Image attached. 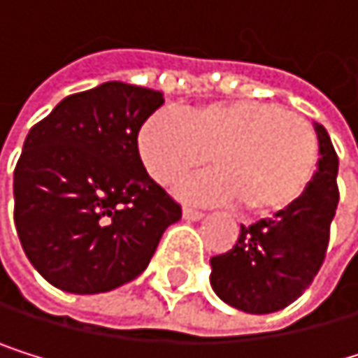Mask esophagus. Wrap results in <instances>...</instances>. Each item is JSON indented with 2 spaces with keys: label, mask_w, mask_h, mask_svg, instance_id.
<instances>
[{
  "label": "esophagus",
  "mask_w": 358,
  "mask_h": 358,
  "mask_svg": "<svg viewBox=\"0 0 358 358\" xmlns=\"http://www.w3.org/2000/svg\"><path fill=\"white\" fill-rule=\"evenodd\" d=\"M182 215H185V219H189V221H197V219H201V217H203V213H201V210L191 208V206H185V208H182Z\"/></svg>",
  "instance_id": "1"
}]
</instances>
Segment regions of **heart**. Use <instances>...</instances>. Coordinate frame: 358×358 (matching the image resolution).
<instances>
[{"label": "heart", "instance_id": "1", "mask_svg": "<svg viewBox=\"0 0 358 358\" xmlns=\"http://www.w3.org/2000/svg\"><path fill=\"white\" fill-rule=\"evenodd\" d=\"M137 148L145 171L163 187L180 182L213 157L217 171L195 178L185 195L208 203L238 201L255 217L296 203L320 159L311 122L262 101H221L182 115L159 111L141 127Z\"/></svg>", "mask_w": 358, "mask_h": 358}]
</instances>
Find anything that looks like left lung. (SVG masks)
I'll list each match as a JSON object with an SVG mask.
<instances>
[{
  "label": "left lung",
  "mask_w": 358,
  "mask_h": 358,
  "mask_svg": "<svg viewBox=\"0 0 358 358\" xmlns=\"http://www.w3.org/2000/svg\"><path fill=\"white\" fill-rule=\"evenodd\" d=\"M318 171L305 195L273 219L241 225L238 241L210 257V283L221 301L247 313H273L292 305L318 275L339 203L337 152L322 124Z\"/></svg>",
  "instance_id": "8db88e82"
}]
</instances>
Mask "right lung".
I'll return each mask as SVG.
<instances>
[{
  "mask_svg": "<svg viewBox=\"0 0 358 358\" xmlns=\"http://www.w3.org/2000/svg\"><path fill=\"white\" fill-rule=\"evenodd\" d=\"M165 103L109 81L71 94L31 127L15 167V225L34 268L64 292L139 277L182 208L148 176L137 135Z\"/></svg>",
  "mask_w": 358,
  "mask_h": 358,
  "instance_id": "add662e5",
  "label": "right lung"
}]
</instances>
